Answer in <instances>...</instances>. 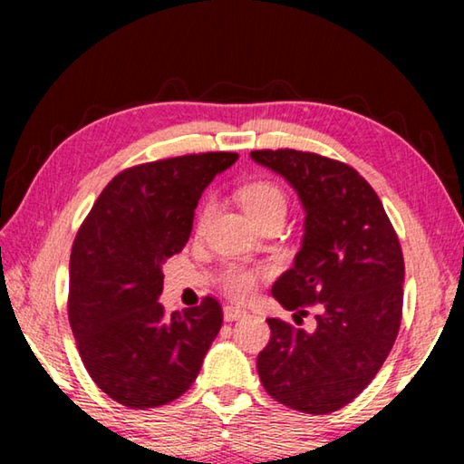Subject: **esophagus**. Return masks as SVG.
I'll list each match as a JSON object with an SVG mask.
<instances>
[{"instance_id": "esophagus-1", "label": "esophagus", "mask_w": 464, "mask_h": 464, "mask_svg": "<svg viewBox=\"0 0 464 464\" xmlns=\"http://www.w3.org/2000/svg\"><path fill=\"white\" fill-rule=\"evenodd\" d=\"M223 315H225L227 321H235V319H239V317L246 315V311H243L241 307H237V304H225Z\"/></svg>"}]
</instances>
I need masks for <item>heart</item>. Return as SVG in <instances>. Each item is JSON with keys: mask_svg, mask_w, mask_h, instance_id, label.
I'll return each instance as SVG.
<instances>
[{"mask_svg": "<svg viewBox=\"0 0 464 464\" xmlns=\"http://www.w3.org/2000/svg\"><path fill=\"white\" fill-rule=\"evenodd\" d=\"M237 198L251 221H256L257 225L266 221V218L285 217L286 213V192L268 178L247 179L246 184L237 188ZM210 215H213V202L207 200L200 207L198 217H196V229L202 231ZM257 280H260V272L239 264L227 266L221 274L223 290L233 298H239V301L256 293Z\"/></svg>", "mask_w": 464, "mask_h": 464, "instance_id": "obj_1", "label": "heart"}]
</instances>
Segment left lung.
Instances as JSON below:
<instances>
[{
    "label": "left lung",
    "instance_id": "obj_1",
    "mask_svg": "<svg viewBox=\"0 0 464 464\" xmlns=\"http://www.w3.org/2000/svg\"><path fill=\"white\" fill-rule=\"evenodd\" d=\"M251 157L286 178L307 213L303 247L272 296L303 317L317 309L311 334L266 319L270 342L257 354V374L290 410L332 413L368 387L397 340L403 251L381 198L348 163L296 149Z\"/></svg>",
    "mask_w": 464,
    "mask_h": 464
}]
</instances>
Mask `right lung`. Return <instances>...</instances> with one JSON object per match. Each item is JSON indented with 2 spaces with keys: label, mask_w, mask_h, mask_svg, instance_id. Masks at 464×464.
Wrapping results in <instances>:
<instances>
[{
  "label": "right lung",
  "mask_w": 464,
  "mask_h": 464,
  "mask_svg": "<svg viewBox=\"0 0 464 464\" xmlns=\"http://www.w3.org/2000/svg\"><path fill=\"white\" fill-rule=\"evenodd\" d=\"M237 153L210 151L121 171L75 235L67 313L92 381L130 410L174 401L192 387L223 325L215 296L168 315L161 264L184 249L194 208Z\"/></svg>",
  "instance_id": "add662e5"
}]
</instances>
